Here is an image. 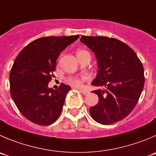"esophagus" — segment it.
<instances>
[{
  "label": "esophagus",
  "mask_w": 156,
  "mask_h": 156,
  "mask_svg": "<svg viewBox=\"0 0 156 156\" xmlns=\"http://www.w3.org/2000/svg\"><path fill=\"white\" fill-rule=\"evenodd\" d=\"M79 90H80V93H82L83 95H87L89 93V91H87V90H86L79 89Z\"/></svg>",
  "instance_id": "34e87169"
}]
</instances>
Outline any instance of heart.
<instances>
[{
    "mask_svg": "<svg viewBox=\"0 0 156 156\" xmlns=\"http://www.w3.org/2000/svg\"><path fill=\"white\" fill-rule=\"evenodd\" d=\"M89 52L85 50H78L76 51V56L77 57H80L83 55L86 54V53H88ZM87 80V77L86 76H83L78 77V76H70L68 78V82L69 83L72 85L75 86V87H80L83 84V81Z\"/></svg>",
    "mask_w": 156,
    "mask_h": 156,
    "instance_id": "1",
    "label": "heart"
}]
</instances>
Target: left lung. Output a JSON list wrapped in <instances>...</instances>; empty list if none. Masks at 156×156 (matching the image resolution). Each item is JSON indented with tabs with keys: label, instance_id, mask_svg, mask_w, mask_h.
<instances>
[{
	"label": "left lung",
	"instance_id": "left-lung-1",
	"mask_svg": "<svg viewBox=\"0 0 156 156\" xmlns=\"http://www.w3.org/2000/svg\"><path fill=\"white\" fill-rule=\"evenodd\" d=\"M80 41L94 53L97 73L92 93L99 103L90 108L96 122L109 125L123 119L133 111L145 83L142 63L133 49L125 43L107 37L82 36Z\"/></svg>",
	"mask_w": 156,
	"mask_h": 156
}]
</instances>
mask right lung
<instances>
[{"label": "right lung", "instance_id": "add662e5", "mask_svg": "<svg viewBox=\"0 0 156 156\" xmlns=\"http://www.w3.org/2000/svg\"><path fill=\"white\" fill-rule=\"evenodd\" d=\"M80 35L44 37L32 41L19 53L10 73V90L22 115L34 123L48 126L60 116L71 90L62 83L49 88L59 55Z\"/></svg>", "mask_w": 156, "mask_h": 156}]
</instances>
